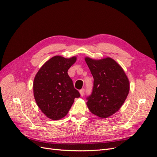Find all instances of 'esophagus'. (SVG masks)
<instances>
[{
    "mask_svg": "<svg viewBox=\"0 0 157 157\" xmlns=\"http://www.w3.org/2000/svg\"><path fill=\"white\" fill-rule=\"evenodd\" d=\"M80 94H81V96H83L84 95V93H85V89H82L79 90Z\"/></svg>",
    "mask_w": 157,
    "mask_h": 157,
    "instance_id": "esophagus-1",
    "label": "esophagus"
}]
</instances>
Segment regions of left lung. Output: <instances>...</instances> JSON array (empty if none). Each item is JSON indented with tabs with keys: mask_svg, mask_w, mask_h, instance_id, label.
Masks as SVG:
<instances>
[{
	"mask_svg": "<svg viewBox=\"0 0 157 157\" xmlns=\"http://www.w3.org/2000/svg\"><path fill=\"white\" fill-rule=\"evenodd\" d=\"M94 78L92 93L86 105L101 118L111 116L120 109L130 90V82L123 68L111 58H85Z\"/></svg>",
	"mask_w": 157,
	"mask_h": 157,
	"instance_id": "8db88e82",
	"label": "left lung"
}]
</instances>
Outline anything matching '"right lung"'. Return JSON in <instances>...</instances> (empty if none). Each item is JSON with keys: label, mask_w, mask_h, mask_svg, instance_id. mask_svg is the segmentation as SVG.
Returning <instances> with one entry per match:
<instances>
[{"label": "right lung", "mask_w": 157, "mask_h": 157, "mask_svg": "<svg viewBox=\"0 0 157 157\" xmlns=\"http://www.w3.org/2000/svg\"><path fill=\"white\" fill-rule=\"evenodd\" d=\"M76 60L75 56L65 58L56 56L48 60L35 76V100L41 111L51 120L64 117L75 99L81 96L68 75V69Z\"/></svg>", "instance_id": "right-lung-1"}]
</instances>
